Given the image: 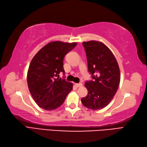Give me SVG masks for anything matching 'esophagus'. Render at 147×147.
I'll list each match as a JSON object with an SVG mask.
<instances>
[{"instance_id": "34e87169", "label": "esophagus", "mask_w": 147, "mask_h": 147, "mask_svg": "<svg viewBox=\"0 0 147 147\" xmlns=\"http://www.w3.org/2000/svg\"><path fill=\"white\" fill-rule=\"evenodd\" d=\"M76 86L77 88H80V87L82 86V83H79V84H76Z\"/></svg>"}]
</instances>
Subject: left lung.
<instances>
[{
	"label": "left lung",
	"mask_w": 147,
	"mask_h": 147,
	"mask_svg": "<svg viewBox=\"0 0 147 147\" xmlns=\"http://www.w3.org/2000/svg\"><path fill=\"white\" fill-rule=\"evenodd\" d=\"M89 72L92 80L86 81L88 95L81 99L82 104L92 110L107 107L117 91L121 74L118 63L110 49L101 42H84Z\"/></svg>",
	"instance_id": "1"
}]
</instances>
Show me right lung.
Instances as JSON below:
<instances>
[{
  "instance_id": "obj_1",
  "label": "right lung",
  "mask_w": 147,
  "mask_h": 147,
  "mask_svg": "<svg viewBox=\"0 0 147 147\" xmlns=\"http://www.w3.org/2000/svg\"><path fill=\"white\" fill-rule=\"evenodd\" d=\"M77 44L51 42L38 51L32 59L27 73L28 86L36 103L42 109H58L72 90V83L57 77L60 72L65 74V56Z\"/></svg>"
}]
</instances>
